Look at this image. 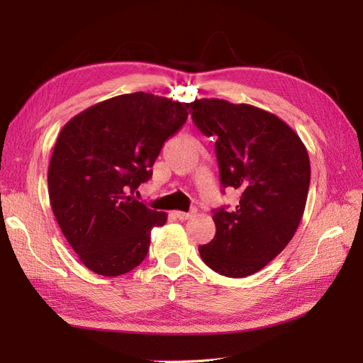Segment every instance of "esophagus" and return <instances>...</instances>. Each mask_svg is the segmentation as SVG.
Returning <instances> with one entry per match:
<instances>
[{
    "label": "esophagus",
    "instance_id": "esophagus-1",
    "mask_svg": "<svg viewBox=\"0 0 363 363\" xmlns=\"http://www.w3.org/2000/svg\"><path fill=\"white\" fill-rule=\"evenodd\" d=\"M173 215H174V217H176L177 220H189V218L191 217L190 212H181V211L173 212Z\"/></svg>",
    "mask_w": 363,
    "mask_h": 363
}]
</instances>
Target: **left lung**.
<instances>
[{"label":"left lung","mask_w":363,"mask_h":363,"mask_svg":"<svg viewBox=\"0 0 363 363\" xmlns=\"http://www.w3.org/2000/svg\"><path fill=\"white\" fill-rule=\"evenodd\" d=\"M190 109L198 129L217 140L221 186L240 194L234 211H213L217 233L199 254L223 276L254 274L296 233L309 194V152L287 123L256 106L201 98Z\"/></svg>","instance_id":"obj_1"}]
</instances>
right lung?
<instances>
[{
  "label": "right lung",
  "instance_id": "obj_1",
  "mask_svg": "<svg viewBox=\"0 0 363 363\" xmlns=\"http://www.w3.org/2000/svg\"><path fill=\"white\" fill-rule=\"evenodd\" d=\"M189 103L143 91L118 95L60 129L48 168L54 217L79 260L103 276L129 273L167 213L133 196L152 176L162 145L189 117Z\"/></svg>",
  "mask_w": 363,
  "mask_h": 363
}]
</instances>
